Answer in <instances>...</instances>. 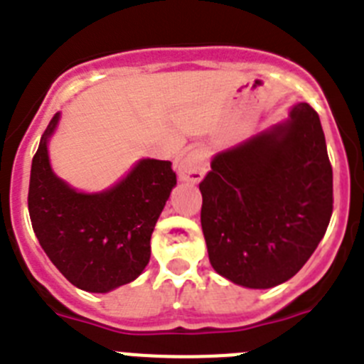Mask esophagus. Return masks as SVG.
I'll return each mask as SVG.
<instances>
[{
  "mask_svg": "<svg viewBox=\"0 0 364 364\" xmlns=\"http://www.w3.org/2000/svg\"><path fill=\"white\" fill-rule=\"evenodd\" d=\"M176 169H178L180 180L198 184L208 171V154L202 147H193L178 160Z\"/></svg>",
  "mask_w": 364,
  "mask_h": 364,
  "instance_id": "34e87169",
  "label": "esophagus"
}]
</instances>
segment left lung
Segmentation results:
<instances>
[{"label":"left lung","mask_w":364,"mask_h":364,"mask_svg":"<svg viewBox=\"0 0 364 364\" xmlns=\"http://www.w3.org/2000/svg\"><path fill=\"white\" fill-rule=\"evenodd\" d=\"M198 188L215 272L252 290L286 282L306 264L332 217L319 114L294 104L282 122L218 151Z\"/></svg>","instance_id":"8db88e82"}]
</instances>
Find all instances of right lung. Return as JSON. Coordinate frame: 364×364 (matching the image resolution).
<instances>
[{
	"mask_svg": "<svg viewBox=\"0 0 364 364\" xmlns=\"http://www.w3.org/2000/svg\"><path fill=\"white\" fill-rule=\"evenodd\" d=\"M56 112L32 159L28 213L40 246L76 288L107 294L146 269L151 235L176 186L169 160L140 159L117 184L78 191L53 171L49 142Z\"/></svg>",
	"mask_w": 364,
	"mask_h": 364,
	"instance_id": "obj_1",
	"label": "right lung"
}]
</instances>
